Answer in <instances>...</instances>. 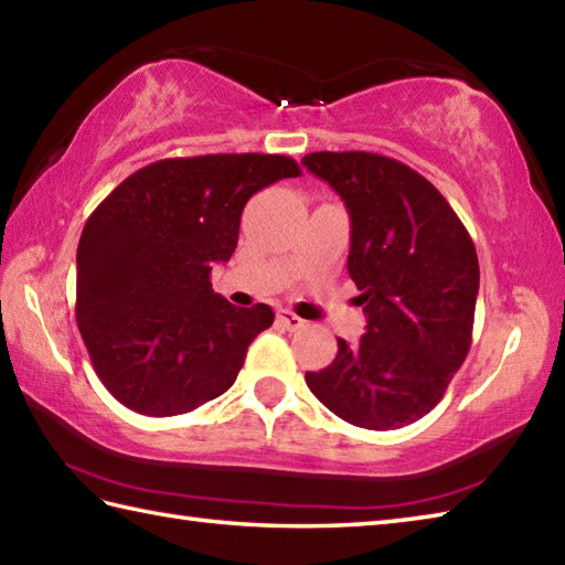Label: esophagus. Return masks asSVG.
<instances>
[{
    "instance_id": "34e87169",
    "label": "esophagus",
    "mask_w": 565,
    "mask_h": 565,
    "mask_svg": "<svg viewBox=\"0 0 565 565\" xmlns=\"http://www.w3.org/2000/svg\"><path fill=\"white\" fill-rule=\"evenodd\" d=\"M278 321H280V324H282L287 331H297V329L305 327V319L292 315V312H280V315H278Z\"/></svg>"
}]
</instances>
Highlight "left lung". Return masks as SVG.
<instances>
[{"instance_id":"obj_1","label":"left lung","mask_w":565,"mask_h":565,"mask_svg":"<svg viewBox=\"0 0 565 565\" xmlns=\"http://www.w3.org/2000/svg\"><path fill=\"white\" fill-rule=\"evenodd\" d=\"M351 216L349 275L367 327L324 371L315 397L353 427L387 431L439 405L473 341L478 253L444 194L395 158L319 151L302 158Z\"/></svg>"}]
</instances>
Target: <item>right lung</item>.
Wrapping results in <instances>:
<instances>
[{
  "mask_svg": "<svg viewBox=\"0 0 565 565\" xmlns=\"http://www.w3.org/2000/svg\"><path fill=\"white\" fill-rule=\"evenodd\" d=\"M287 156L166 158L136 170L89 214L77 246V329L102 385L146 417H172L226 393L268 305L212 290L258 190L297 178Z\"/></svg>",
  "mask_w": 565,
  "mask_h": 565,
  "instance_id": "1",
  "label": "right lung"
}]
</instances>
